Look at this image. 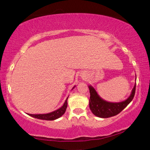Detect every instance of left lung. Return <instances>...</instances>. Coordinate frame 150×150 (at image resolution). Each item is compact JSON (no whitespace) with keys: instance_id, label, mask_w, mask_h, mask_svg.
Instances as JSON below:
<instances>
[{"instance_id":"8db88e82","label":"left lung","mask_w":150,"mask_h":150,"mask_svg":"<svg viewBox=\"0 0 150 150\" xmlns=\"http://www.w3.org/2000/svg\"><path fill=\"white\" fill-rule=\"evenodd\" d=\"M135 78H136V75H135ZM135 87H136V83H135L134 87L131 92L129 97L127 99L121 102H117V103H113V102L107 101L102 99L93 87L89 85L88 87L89 89L90 93L89 108L91 112L97 117L101 118H108L117 115L123 109L126 108L128 104L134 99Z\"/></svg>"}]
</instances>
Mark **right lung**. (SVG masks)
Masks as SVG:
<instances>
[{"instance_id": "right-lung-1", "label": "right lung", "mask_w": 150, "mask_h": 150, "mask_svg": "<svg viewBox=\"0 0 150 150\" xmlns=\"http://www.w3.org/2000/svg\"><path fill=\"white\" fill-rule=\"evenodd\" d=\"M75 87L74 86L73 87V89ZM68 97L66 99V100L64 103L63 105L61 107V108H59L57 110L52 111L51 113H45V114H30L28 113V115L31 116L33 117L37 118V119H39V120H49V121H52V120H55L61 117L64 113H65L67 107V99Z\"/></svg>"}]
</instances>
